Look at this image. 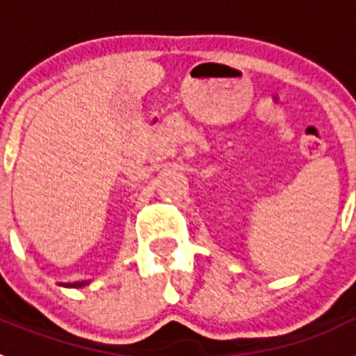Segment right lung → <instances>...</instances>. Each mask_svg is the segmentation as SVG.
Instances as JSON below:
<instances>
[{"label": "right lung", "mask_w": 356, "mask_h": 356, "mask_svg": "<svg viewBox=\"0 0 356 356\" xmlns=\"http://www.w3.org/2000/svg\"><path fill=\"white\" fill-rule=\"evenodd\" d=\"M83 285H87V282H78V284L67 285V287H83Z\"/></svg>", "instance_id": "add662e5"}]
</instances>
